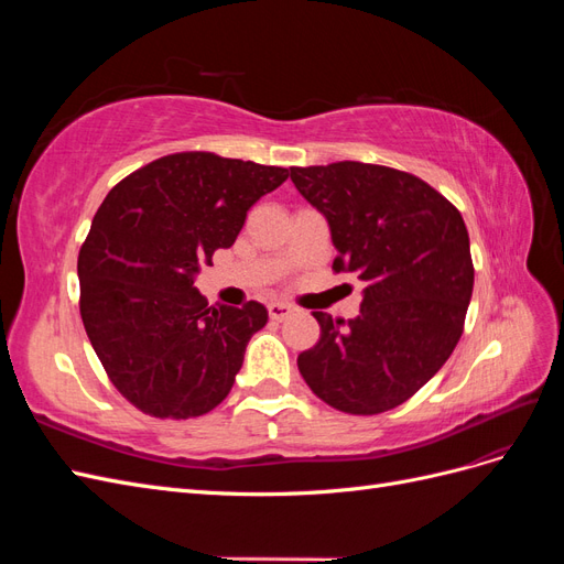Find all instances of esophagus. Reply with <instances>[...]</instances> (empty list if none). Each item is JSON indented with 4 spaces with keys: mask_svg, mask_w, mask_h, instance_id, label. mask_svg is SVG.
Returning <instances> with one entry per match:
<instances>
[{
    "mask_svg": "<svg viewBox=\"0 0 564 564\" xmlns=\"http://www.w3.org/2000/svg\"><path fill=\"white\" fill-rule=\"evenodd\" d=\"M292 313H294V308H292V305H289V303H282V301L268 303V315H270V319L282 322V319H286Z\"/></svg>",
    "mask_w": 564,
    "mask_h": 564,
    "instance_id": "obj_1",
    "label": "esophagus"
}]
</instances>
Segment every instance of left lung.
<instances>
[{
	"mask_svg": "<svg viewBox=\"0 0 564 564\" xmlns=\"http://www.w3.org/2000/svg\"><path fill=\"white\" fill-rule=\"evenodd\" d=\"M296 191L327 218L336 272L365 282L360 315L319 322L299 371L319 400L371 416L406 402L449 360L473 296L464 218L414 174L381 164L292 166Z\"/></svg>",
	"mask_w": 564,
	"mask_h": 564,
	"instance_id": "8db88e82",
	"label": "left lung"
}]
</instances>
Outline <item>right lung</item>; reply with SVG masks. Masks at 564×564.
Wrapping results in <instances>:
<instances>
[{
	"instance_id": "right-lung-1",
	"label": "right lung",
	"mask_w": 564,
	"mask_h": 564,
	"mask_svg": "<svg viewBox=\"0 0 564 564\" xmlns=\"http://www.w3.org/2000/svg\"><path fill=\"white\" fill-rule=\"evenodd\" d=\"M289 169L176 152L119 181L79 249V313L108 379L143 414L193 419L228 398L268 311L209 305L195 275Z\"/></svg>"
}]
</instances>
